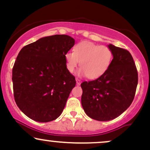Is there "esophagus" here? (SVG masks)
Instances as JSON below:
<instances>
[{
  "instance_id": "obj_1",
  "label": "esophagus",
  "mask_w": 150,
  "mask_h": 150,
  "mask_svg": "<svg viewBox=\"0 0 150 150\" xmlns=\"http://www.w3.org/2000/svg\"><path fill=\"white\" fill-rule=\"evenodd\" d=\"M76 83H77V85H80L81 84V81L79 80V79L76 78Z\"/></svg>"
}]
</instances>
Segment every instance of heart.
<instances>
[{
  "instance_id": "b5f03b06",
  "label": "heart",
  "mask_w": 150,
  "mask_h": 150,
  "mask_svg": "<svg viewBox=\"0 0 150 150\" xmlns=\"http://www.w3.org/2000/svg\"><path fill=\"white\" fill-rule=\"evenodd\" d=\"M67 69L73 73L80 62L78 74L86 75L89 79H96L107 71L113 61V52L104 45L85 42L77 44L73 53L68 51L65 54Z\"/></svg>"
}]
</instances>
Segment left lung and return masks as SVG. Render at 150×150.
Masks as SVG:
<instances>
[{
  "mask_svg": "<svg viewBox=\"0 0 150 150\" xmlns=\"http://www.w3.org/2000/svg\"><path fill=\"white\" fill-rule=\"evenodd\" d=\"M113 61L104 75L81 84V102L91 118L99 121L114 119L133 101L138 82L135 62L128 50L109 44Z\"/></svg>",
  "mask_w": 150,
  "mask_h": 150,
  "instance_id": "left-lung-1",
  "label": "left lung"
}]
</instances>
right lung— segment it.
Segmentation results:
<instances>
[{
    "instance_id": "obj_1",
    "label": "right lung",
    "mask_w": 150,
    "mask_h": 150,
    "mask_svg": "<svg viewBox=\"0 0 150 150\" xmlns=\"http://www.w3.org/2000/svg\"><path fill=\"white\" fill-rule=\"evenodd\" d=\"M75 39L65 34L43 37L20 50L13 68L15 101L27 117L38 122L56 119L75 87L65 54Z\"/></svg>"
}]
</instances>
